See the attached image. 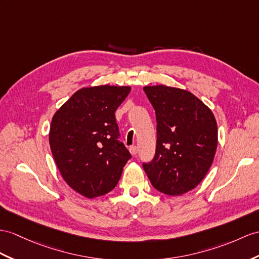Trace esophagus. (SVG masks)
I'll return each mask as SVG.
<instances>
[{
	"mask_svg": "<svg viewBox=\"0 0 259 259\" xmlns=\"http://www.w3.org/2000/svg\"><path fill=\"white\" fill-rule=\"evenodd\" d=\"M130 151H131L132 155H136L137 151H138V147L135 146V145H133V146L130 147Z\"/></svg>",
	"mask_w": 259,
	"mask_h": 259,
	"instance_id": "esophagus-1",
	"label": "esophagus"
}]
</instances>
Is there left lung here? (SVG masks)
I'll list each match as a JSON object with an SVG mask.
<instances>
[{
  "label": "left lung",
  "mask_w": 259,
  "mask_h": 259,
  "mask_svg": "<svg viewBox=\"0 0 259 259\" xmlns=\"http://www.w3.org/2000/svg\"><path fill=\"white\" fill-rule=\"evenodd\" d=\"M156 113L154 158L143 168L157 190L180 195L197 187L212 165L218 146V125L207 106L186 90L145 87Z\"/></svg>",
  "instance_id": "8db88e82"
}]
</instances>
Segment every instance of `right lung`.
Listing matches in <instances>:
<instances>
[{"label":"right lung","instance_id":"add662e5","mask_svg":"<svg viewBox=\"0 0 259 259\" xmlns=\"http://www.w3.org/2000/svg\"><path fill=\"white\" fill-rule=\"evenodd\" d=\"M130 91V87L83 88L52 119L49 144L56 165L67 184L89 199L112 191L132 158L119 141L115 118Z\"/></svg>","mask_w":259,"mask_h":259}]
</instances>
